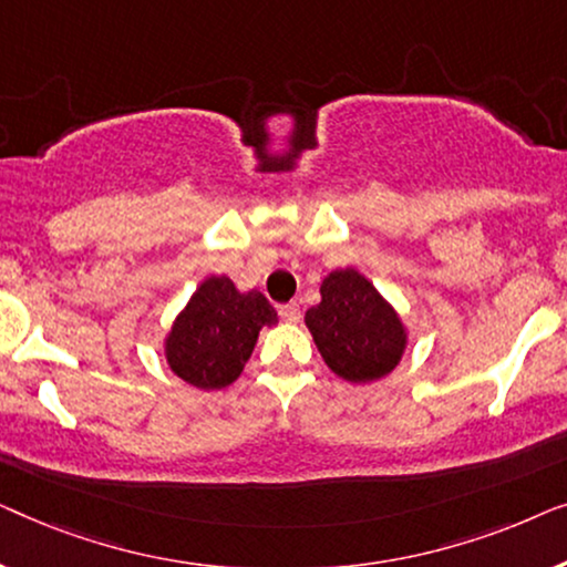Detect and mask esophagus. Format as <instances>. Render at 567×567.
Wrapping results in <instances>:
<instances>
[{"label":"esophagus","mask_w":567,"mask_h":567,"mask_svg":"<svg viewBox=\"0 0 567 567\" xmlns=\"http://www.w3.org/2000/svg\"><path fill=\"white\" fill-rule=\"evenodd\" d=\"M278 315H281L286 322H299L301 320V309H299V305H293V301L278 307Z\"/></svg>","instance_id":"1"}]
</instances>
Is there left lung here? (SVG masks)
Here are the masks:
<instances>
[{
  "mask_svg": "<svg viewBox=\"0 0 567 567\" xmlns=\"http://www.w3.org/2000/svg\"><path fill=\"white\" fill-rule=\"evenodd\" d=\"M305 324L328 369L351 384L386 377L408 351V324L355 268L324 276L320 305L307 309Z\"/></svg>",
  "mask_w": 567,
  "mask_h": 567,
  "instance_id": "8db88e82",
  "label": "left lung"
}]
</instances>
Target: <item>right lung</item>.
Segmentation results:
<instances>
[{
    "label": "right lung",
    "instance_id": "add662e5",
    "mask_svg": "<svg viewBox=\"0 0 567 567\" xmlns=\"http://www.w3.org/2000/svg\"><path fill=\"white\" fill-rule=\"evenodd\" d=\"M278 324L258 289L239 291L229 276H208L177 312L162 340L167 367L198 390H224L250 361L262 328Z\"/></svg>",
    "mask_w": 567,
    "mask_h": 567
}]
</instances>
